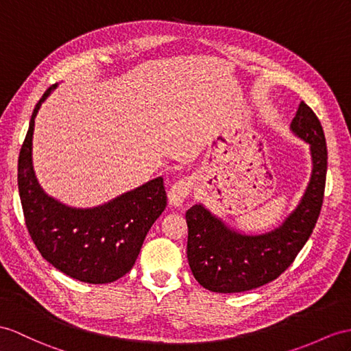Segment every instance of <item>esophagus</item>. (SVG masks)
Instances as JSON below:
<instances>
[{
  "label": "esophagus",
  "mask_w": 351,
  "mask_h": 351,
  "mask_svg": "<svg viewBox=\"0 0 351 351\" xmlns=\"http://www.w3.org/2000/svg\"><path fill=\"white\" fill-rule=\"evenodd\" d=\"M192 189H193L192 178L183 177L182 180H178L173 186H171L169 193H168L169 204L174 205V207H182L187 196L191 195Z\"/></svg>",
  "instance_id": "1"
}]
</instances>
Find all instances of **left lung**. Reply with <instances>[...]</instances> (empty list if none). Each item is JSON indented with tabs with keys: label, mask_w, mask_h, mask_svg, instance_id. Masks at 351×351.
Returning a JSON list of instances; mask_svg holds the SVG:
<instances>
[{
	"label": "left lung",
	"mask_w": 351,
	"mask_h": 351,
	"mask_svg": "<svg viewBox=\"0 0 351 351\" xmlns=\"http://www.w3.org/2000/svg\"><path fill=\"white\" fill-rule=\"evenodd\" d=\"M290 128L310 143L313 174L301 204L283 225L268 234L241 235L202 205L186 211L187 261L195 280L211 292H245L276 280L292 265L317 223L326 184V138L319 117L304 101Z\"/></svg>",
	"instance_id": "left-lung-1"
}]
</instances>
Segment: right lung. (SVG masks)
<instances>
[{
  "label": "right lung",
  "instance_id": "1",
  "mask_svg": "<svg viewBox=\"0 0 351 351\" xmlns=\"http://www.w3.org/2000/svg\"><path fill=\"white\" fill-rule=\"evenodd\" d=\"M52 84L32 111L18 160V186L25 225L49 263L68 277L92 285L116 281L130 272L149 229L167 207L164 178L158 177L97 208L77 210L50 198L32 171L34 119Z\"/></svg>",
  "mask_w": 351,
  "mask_h": 351
}]
</instances>
